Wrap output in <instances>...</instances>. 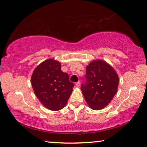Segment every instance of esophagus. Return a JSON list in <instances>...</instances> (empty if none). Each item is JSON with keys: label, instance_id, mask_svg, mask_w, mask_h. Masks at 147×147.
I'll return each mask as SVG.
<instances>
[{"label": "esophagus", "instance_id": "esophagus-1", "mask_svg": "<svg viewBox=\"0 0 147 147\" xmlns=\"http://www.w3.org/2000/svg\"><path fill=\"white\" fill-rule=\"evenodd\" d=\"M80 85V81H78V82L75 83V86H76V87H79Z\"/></svg>", "mask_w": 147, "mask_h": 147}]
</instances>
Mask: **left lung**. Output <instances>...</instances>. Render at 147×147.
Segmentation results:
<instances>
[{"label":"left lung","instance_id":"obj_1","mask_svg":"<svg viewBox=\"0 0 147 147\" xmlns=\"http://www.w3.org/2000/svg\"><path fill=\"white\" fill-rule=\"evenodd\" d=\"M119 77L106 61L96 60L86 67L85 82L81 85L85 100L94 110L104 108L117 93Z\"/></svg>","mask_w":147,"mask_h":147}]
</instances>
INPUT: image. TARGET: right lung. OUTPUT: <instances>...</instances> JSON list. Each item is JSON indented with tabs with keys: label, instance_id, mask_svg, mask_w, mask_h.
<instances>
[{
	"label": "right lung",
	"instance_id": "obj_1",
	"mask_svg": "<svg viewBox=\"0 0 147 147\" xmlns=\"http://www.w3.org/2000/svg\"><path fill=\"white\" fill-rule=\"evenodd\" d=\"M61 67L59 61L49 59L35 69L31 78L35 94L43 106L52 111L60 110L66 106L74 87Z\"/></svg>",
	"mask_w": 147,
	"mask_h": 147
}]
</instances>
